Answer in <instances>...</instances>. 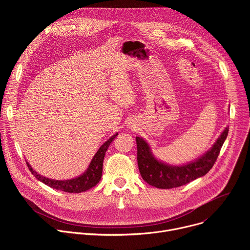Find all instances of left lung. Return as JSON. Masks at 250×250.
Returning a JSON list of instances; mask_svg holds the SVG:
<instances>
[{
	"label": "left lung",
	"mask_w": 250,
	"mask_h": 250,
	"mask_svg": "<svg viewBox=\"0 0 250 250\" xmlns=\"http://www.w3.org/2000/svg\"><path fill=\"white\" fill-rule=\"evenodd\" d=\"M228 133L229 127H226L215 145L204 155L180 166L169 165L155 158L147 142L144 138L136 136L137 164L142 179L159 189L177 188L194 181L211 169L220 154Z\"/></svg>",
	"instance_id": "left-lung-1"
}]
</instances>
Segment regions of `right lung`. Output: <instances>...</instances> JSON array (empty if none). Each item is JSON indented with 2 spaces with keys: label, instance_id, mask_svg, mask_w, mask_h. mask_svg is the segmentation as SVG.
<instances>
[{
  "label": "right lung",
  "instance_id": "add662e5",
  "mask_svg": "<svg viewBox=\"0 0 250 250\" xmlns=\"http://www.w3.org/2000/svg\"><path fill=\"white\" fill-rule=\"evenodd\" d=\"M118 133L114 134L111 138L106 140L104 144L99 148L97 153L94 155L93 159L91 160V163L87 170L80 176L73 178L70 180H54L49 179V178L43 177L42 175L39 174L37 171H34L31 166L26 162L27 167L29 171L32 173L34 177H37V179L41 182L44 183L45 185L49 186L50 188L67 192V193H81L85 192L94 186H96L102 178V172H103V161L105 154L106 149L110 146V145L113 142V140L116 138Z\"/></svg>",
  "mask_w": 250,
  "mask_h": 250
}]
</instances>
